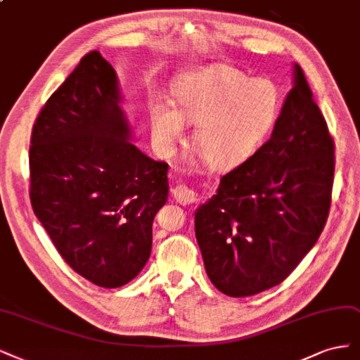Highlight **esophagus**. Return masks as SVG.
<instances>
[{"label":"esophagus","mask_w":360,"mask_h":360,"mask_svg":"<svg viewBox=\"0 0 360 360\" xmlns=\"http://www.w3.org/2000/svg\"><path fill=\"white\" fill-rule=\"evenodd\" d=\"M172 197L181 205H190L194 202V191L185 184H178L172 188Z\"/></svg>","instance_id":"obj_1"}]
</instances>
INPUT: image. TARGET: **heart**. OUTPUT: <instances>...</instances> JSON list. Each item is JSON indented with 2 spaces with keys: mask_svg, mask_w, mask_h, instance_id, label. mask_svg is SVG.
Segmentation results:
<instances>
[{
  "mask_svg": "<svg viewBox=\"0 0 360 360\" xmlns=\"http://www.w3.org/2000/svg\"><path fill=\"white\" fill-rule=\"evenodd\" d=\"M176 109L150 106V130L169 150L195 124L193 142L215 170L233 169L266 142L280 115V91L268 79H250L227 65H212L184 76L173 88Z\"/></svg>",
  "mask_w": 360,
  "mask_h": 360,
  "instance_id": "1",
  "label": "heart"
}]
</instances>
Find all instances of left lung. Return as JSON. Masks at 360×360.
Instances as JSON below:
<instances>
[{"instance_id": "1", "label": "left lung", "mask_w": 360, "mask_h": 360, "mask_svg": "<svg viewBox=\"0 0 360 360\" xmlns=\"http://www.w3.org/2000/svg\"><path fill=\"white\" fill-rule=\"evenodd\" d=\"M269 141L219 181L195 211V238L212 284L227 296L283 283L314 247L330 210L335 145L295 64Z\"/></svg>"}]
</instances>
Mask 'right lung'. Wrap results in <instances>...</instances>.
I'll return each instance as SVG.
<instances>
[{
	"label": "right lung",
	"mask_w": 360,
	"mask_h": 360,
	"mask_svg": "<svg viewBox=\"0 0 360 360\" xmlns=\"http://www.w3.org/2000/svg\"><path fill=\"white\" fill-rule=\"evenodd\" d=\"M117 72L86 53L32 127V211L70 268L115 288L143 269L153 221L169 194L165 161L137 149Z\"/></svg>",
	"instance_id": "1"
}]
</instances>
